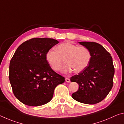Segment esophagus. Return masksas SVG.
Masks as SVG:
<instances>
[{"mask_svg":"<svg viewBox=\"0 0 124 124\" xmlns=\"http://www.w3.org/2000/svg\"><path fill=\"white\" fill-rule=\"evenodd\" d=\"M65 80H66V82H67V83H68V82H70V79H69V78H66Z\"/></svg>","mask_w":124,"mask_h":124,"instance_id":"esophagus-1","label":"esophagus"}]
</instances>
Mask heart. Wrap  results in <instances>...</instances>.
Instances as JSON below:
<instances>
[{
	"instance_id": "heart-1",
	"label": "heart",
	"mask_w": 124,
	"mask_h": 124,
	"mask_svg": "<svg viewBox=\"0 0 124 124\" xmlns=\"http://www.w3.org/2000/svg\"><path fill=\"white\" fill-rule=\"evenodd\" d=\"M56 51L50 50L46 54V60L53 70L58 71L61 68L63 60L66 64L61 72L63 73L73 70L74 73H79L89 65L92 59V54L87 47L77 46L69 42L58 45Z\"/></svg>"
}]
</instances>
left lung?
Returning a JSON list of instances; mask_svg holds the SVG:
<instances>
[{"mask_svg": "<svg viewBox=\"0 0 124 124\" xmlns=\"http://www.w3.org/2000/svg\"><path fill=\"white\" fill-rule=\"evenodd\" d=\"M79 44L90 51L92 59L83 71L70 78V81L79 85L72 97L80 103L94 104L103 101L113 87L115 72L113 58L98 43L84 41Z\"/></svg>", "mask_w": 124, "mask_h": 124, "instance_id": "obj_1", "label": "left lung"}]
</instances>
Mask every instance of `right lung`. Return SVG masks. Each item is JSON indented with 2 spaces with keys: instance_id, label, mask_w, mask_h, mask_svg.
<instances>
[{
  "instance_id": "add662e5",
  "label": "right lung",
  "mask_w": 124,
  "mask_h": 124,
  "mask_svg": "<svg viewBox=\"0 0 124 124\" xmlns=\"http://www.w3.org/2000/svg\"><path fill=\"white\" fill-rule=\"evenodd\" d=\"M58 43L54 39L34 38L21 44L14 54L9 78L15 97L24 104L37 107L48 103L55 88L65 81L46 60V53Z\"/></svg>"
}]
</instances>
